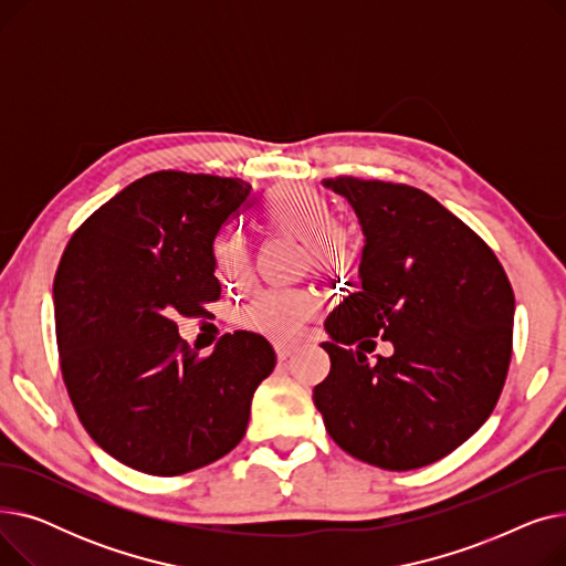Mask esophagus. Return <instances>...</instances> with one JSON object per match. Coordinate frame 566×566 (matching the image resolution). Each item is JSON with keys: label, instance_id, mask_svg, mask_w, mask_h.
<instances>
[{"label": "esophagus", "instance_id": "obj_1", "mask_svg": "<svg viewBox=\"0 0 566 566\" xmlns=\"http://www.w3.org/2000/svg\"><path fill=\"white\" fill-rule=\"evenodd\" d=\"M293 350H295V346H293V344H282V342H277V344H275L277 360H286Z\"/></svg>", "mask_w": 566, "mask_h": 566}]
</instances>
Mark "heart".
Listing matches in <instances>:
<instances>
[{
    "label": "heart",
    "mask_w": 566,
    "mask_h": 566,
    "mask_svg": "<svg viewBox=\"0 0 566 566\" xmlns=\"http://www.w3.org/2000/svg\"><path fill=\"white\" fill-rule=\"evenodd\" d=\"M263 218L275 229L298 238L305 265L318 277H339L355 261V233L335 222V208L318 190L307 186H277L263 201ZM218 268L229 275H243L248 250L241 235H222L216 243ZM318 301L307 289H263L241 307L238 321L248 331L273 339H293L316 314Z\"/></svg>",
    "instance_id": "heart-1"
}]
</instances>
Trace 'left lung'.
I'll return each instance as SVG.
<instances>
[{
    "mask_svg": "<svg viewBox=\"0 0 566 566\" xmlns=\"http://www.w3.org/2000/svg\"><path fill=\"white\" fill-rule=\"evenodd\" d=\"M325 186L358 213L365 250L363 289L325 318L331 374L314 403L350 457L397 472L429 465L478 431L500 399L514 335L510 277L424 190L355 176ZM374 336L396 353L369 366Z\"/></svg>",
    "mask_w": 566,
    "mask_h": 566,
    "instance_id": "left-lung-1",
    "label": "left lung"
}]
</instances>
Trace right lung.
<instances>
[{"instance_id":"right-lung-1","label":"right lung","mask_w":566,"mask_h":566,"mask_svg":"<svg viewBox=\"0 0 566 566\" xmlns=\"http://www.w3.org/2000/svg\"><path fill=\"white\" fill-rule=\"evenodd\" d=\"M252 197L241 178L163 169L88 216L54 275L59 365L86 433L146 474L174 478L243 440L275 350L248 331L211 355L178 337V316L220 298L213 243Z\"/></svg>"}]
</instances>
